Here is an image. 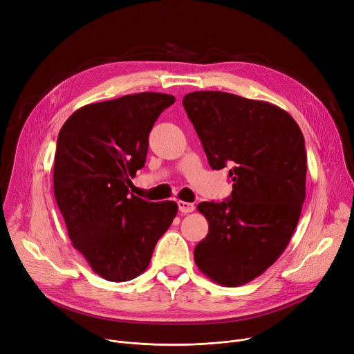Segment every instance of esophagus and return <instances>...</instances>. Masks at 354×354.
Returning a JSON list of instances; mask_svg holds the SVG:
<instances>
[{
    "mask_svg": "<svg viewBox=\"0 0 354 354\" xmlns=\"http://www.w3.org/2000/svg\"><path fill=\"white\" fill-rule=\"evenodd\" d=\"M178 207H179V211L182 214H189V212H194V209H195L194 203L185 202V201H178Z\"/></svg>",
    "mask_w": 354,
    "mask_h": 354,
    "instance_id": "esophagus-1",
    "label": "esophagus"
}]
</instances>
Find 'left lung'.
I'll return each mask as SVG.
<instances>
[{
	"label": "left lung",
	"instance_id": "left-lung-1",
	"mask_svg": "<svg viewBox=\"0 0 354 354\" xmlns=\"http://www.w3.org/2000/svg\"><path fill=\"white\" fill-rule=\"evenodd\" d=\"M212 169L231 166L232 192L201 202L208 235L195 264L216 284L238 287L270 268L287 248L306 199L304 136L286 110L225 91L183 97Z\"/></svg>",
	"mask_w": 354,
	"mask_h": 354
}]
</instances>
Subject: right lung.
I'll return each mask as SVG.
<instances>
[{"label": "right lung", "instance_id": "1", "mask_svg": "<svg viewBox=\"0 0 354 354\" xmlns=\"http://www.w3.org/2000/svg\"><path fill=\"white\" fill-rule=\"evenodd\" d=\"M175 103L145 91L80 107L66 120L54 156V196L73 247L107 281L146 271L158 239L178 214L174 201L147 202L129 194L145 166L149 133Z\"/></svg>", "mask_w": 354, "mask_h": 354}]
</instances>
